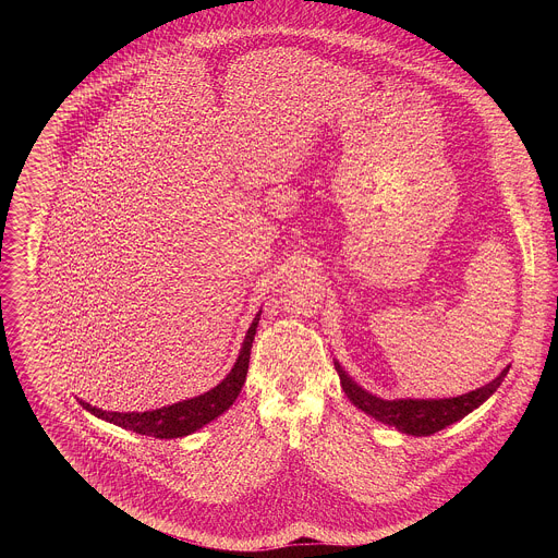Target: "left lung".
<instances>
[{
  "label": "left lung",
  "mask_w": 558,
  "mask_h": 558,
  "mask_svg": "<svg viewBox=\"0 0 558 558\" xmlns=\"http://www.w3.org/2000/svg\"><path fill=\"white\" fill-rule=\"evenodd\" d=\"M335 369L341 380V389L345 391L348 399L374 416L376 421L391 425L401 434L410 436H432L447 425L464 418L469 412L478 408L485 399L489 398L507 376L509 367H505L492 383L485 387H478L477 391L458 396V398L445 399H383L367 393L363 387H359L343 367L335 361Z\"/></svg>",
  "instance_id": "1"
}]
</instances>
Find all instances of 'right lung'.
<instances>
[{
  "label": "right lung",
  "instance_id": "add662e5",
  "mask_svg": "<svg viewBox=\"0 0 558 558\" xmlns=\"http://www.w3.org/2000/svg\"><path fill=\"white\" fill-rule=\"evenodd\" d=\"M262 312L255 314L251 322L242 348H240L239 359L232 367V372L208 393L197 396V398L184 399L171 405H162L157 410H146V412H109L96 405H89L87 401H80L81 405L92 412L94 416L109 421L118 427L131 429L142 436H153V438H182L199 427L208 425L217 416H221L240 396L242 385L246 380V369H248V356H251V345L255 339V330L259 324Z\"/></svg>",
  "mask_w": 558,
  "mask_h": 558
}]
</instances>
